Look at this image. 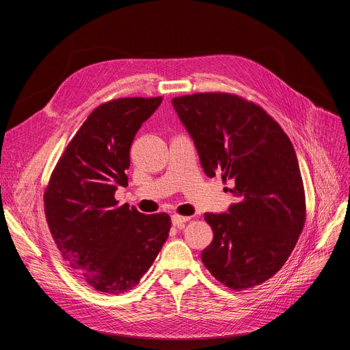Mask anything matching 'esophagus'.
Listing matches in <instances>:
<instances>
[{
    "label": "esophagus",
    "instance_id": "esophagus-1",
    "mask_svg": "<svg viewBox=\"0 0 350 350\" xmlns=\"http://www.w3.org/2000/svg\"><path fill=\"white\" fill-rule=\"evenodd\" d=\"M189 219H190V217H181V215H177V214L172 215V223H173L174 227H183V226H185V223L189 221Z\"/></svg>",
    "mask_w": 350,
    "mask_h": 350
}]
</instances>
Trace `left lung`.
Here are the masks:
<instances>
[{
  "label": "left lung",
  "instance_id": "obj_1",
  "mask_svg": "<svg viewBox=\"0 0 350 350\" xmlns=\"http://www.w3.org/2000/svg\"><path fill=\"white\" fill-rule=\"evenodd\" d=\"M172 105L208 177L232 180L237 201L206 213L214 238L201 252L213 277L232 289L254 288L286 262L305 223V193L295 149L264 109L230 94H196Z\"/></svg>",
  "mask_w": 350,
  "mask_h": 350
}]
</instances>
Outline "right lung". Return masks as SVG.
I'll return each instance as SVG.
<instances>
[{
	"instance_id": "right-lung-1",
	"label": "right lung",
	"mask_w": 350,
	"mask_h": 350,
	"mask_svg": "<svg viewBox=\"0 0 350 350\" xmlns=\"http://www.w3.org/2000/svg\"><path fill=\"white\" fill-rule=\"evenodd\" d=\"M161 98H123L96 107L69 142L46 187L53 241L81 280L106 293L139 284L169 237L167 214L118 206L131 146Z\"/></svg>"
}]
</instances>
